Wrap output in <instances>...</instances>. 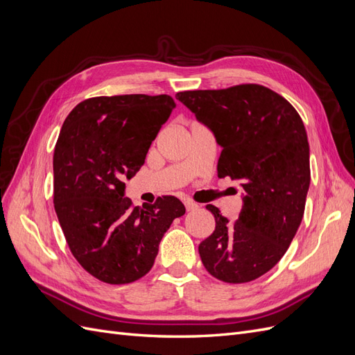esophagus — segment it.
<instances>
[{
  "label": "esophagus",
  "instance_id": "1",
  "mask_svg": "<svg viewBox=\"0 0 355 355\" xmlns=\"http://www.w3.org/2000/svg\"><path fill=\"white\" fill-rule=\"evenodd\" d=\"M184 204H185V207H187V210L189 211V210H194V209H197L198 207V204L197 202H194L192 200H189V198H187L185 201H184Z\"/></svg>",
  "mask_w": 355,
  "mask_h": 355
}]
</instances>
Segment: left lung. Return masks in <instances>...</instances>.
<instances>
[{
  "instance_id": "obj_1",
  "label": "left lung",
  "mask_w": 355,
  "mask_h": 355,
  "mask_svg": "<svg viewBox=\"0 0 355 355\" xmlns=\"http://www.w3.org/2000/svg\"><path fill=\"white\" fill-rule=\"evenodd\" d=\"M176 99L222 146L218 176L240 180L244 189L234 223L206 206L216 227L198 245L201 262L220 282H253L282 259L304 218L311 170L302 118L259 84L179 92Z\"/></svg>"
}]
</instances>
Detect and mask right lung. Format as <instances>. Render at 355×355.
I'll use <instances>...</instances> for the list:
<instances>
[{
	"instance_id": "add662e5",
	"label": "right lung",
	"mask_w": 355,
	"mask_h": 355,
	"mask_svg": "<svg viewBox=\"0 0 355 355\" xmlns=\"http://www.w3.org/2000/svg\"><path fill=\"white\" fill-rule=\"evenodd\" d=\"M176 106L168 94L98 96L78 103L53 155L55 210L75 259L98 280L133 283L151 270L171 222L185 214L173 196L133 206L125 179L145 163Z\"/></svg>"
}]
</instances>
